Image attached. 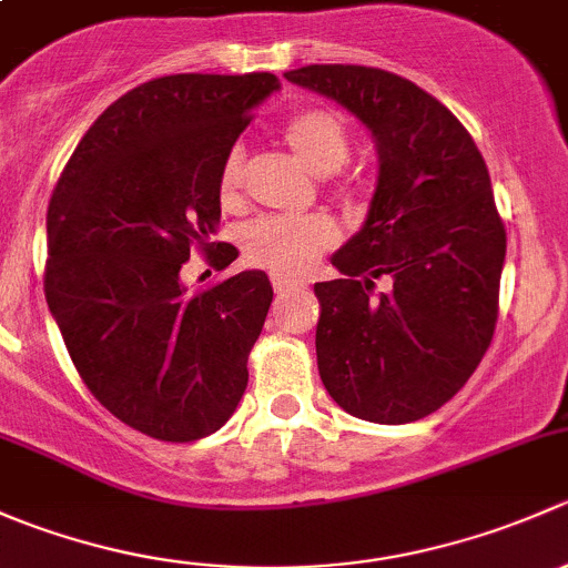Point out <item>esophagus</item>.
<instances>
[{
  "instance_id": "34e87169",
  "label": "esophagus",
  "mask_w": 568,
  "mask_h": 568,
  "mask_svg": "<svg viewBox=\"0 0 568 568\" xmlns=\"http://www.w3.org/2000/svg\"><path fill=\"white\" fill-rule=\"evenodd\" d=\"M272 285H274V291H277V294H288V291L300 288L302 283H296V280L283 277V274H274V277H272Z\"/></svg>"
}]
</instances>
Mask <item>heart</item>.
<instances>
[{
    "label": "heart",
    "mask_w": 568,
    "mask_h": 568,
    "mask_svg": "<svg viewBox=\"0 0 568 568\" xmlns=\"http://www.w3.org/2000/svg\"><path fill=\"white\" fill-rule=\"evenodd\" d=\"M291 151L316 175H332L352 156V131L346 120L332 109H305L296 112L283 129ZM247 151L233 145L225 153L216 175L220 203L233 209L242 203ZM337 239L335 225L321 214L305 216H261L242 231V250L257 266L283 277H300L316 263V257Z\"/></svg>",
    "instance_id": "obj_1"
}]
</instances>
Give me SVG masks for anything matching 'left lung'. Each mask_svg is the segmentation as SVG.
<instances>
[{"instance_id": "obj_1", "label": "left lung", "mask_w": 568, "mask_h": 568, "mask_svg": "<svg viewBox=\"0 0 568 568\" xmlns=\"http://www.w3.org/2000/svg\"><path fill=\"white\" fill-rule=\"evenodd\" d=\"M285 79L363 120L379 181L357 236L316 283L318 374L359 420H420L462 390L497 324L506 227L489 170L448 106L398 73L305 65ZM392 288L376 295L375 280Z\"/></svg>"}]
</instances>
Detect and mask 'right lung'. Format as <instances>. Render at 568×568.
<instances>
[{"label":"right lung","mask_w":568,"mask_h":568,"mask_svg":"<svg viewBox=\"0 0 568 568\" xmlns=\"http://www.w3.org/2000/svg\"><path fill=\"white\" fill-rule=\"evenodd\" d=\"M280 90L274 73H175L120 95L68 159L45 214L43 291L88 390L118 420L162 443L227 423L247 390V357L272 305L266 272L186 294L197 247L214 268L216 175Z\"/></svg>","instance_id":"1"}]
</instances>
